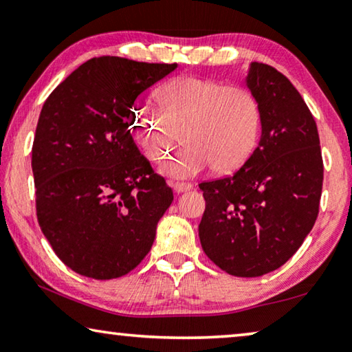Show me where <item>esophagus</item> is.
Returning <instances> with one entry per match:
<instances>
[{
	"label": "esophagus",
	"mask_w": 352,
	"mask_h": 352,
	"mask_svg": "<svg viewBox=\"0 0 352 352\" xmlns=\"http://www.w3.org/2000/svg\"><path fill=\"white\" fill-rule=\"evenodd\" d=\"M172 186H174V190L177 194H180V192H186V190H190L192 189V184L190 183H174L172 184Z\"/></svg>",
	"instance_id": "1"
}]
</instances>
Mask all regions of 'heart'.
<instances>
[{"mask_svg":"<svg viewBox=\"0 0 352 352\" xmlns=\"http://www.w3.org/2000/svg\"><path fill=\"white\" fill-rule=\"evenodd\" d=\"M153 105L132 115V132L151 162L162 160L184 130L186 146L160 166L170 178H190L210 166L239 169L253 153L261 132V105L242 87L197 77H178L155 93Z\"/></svg>","mask_w":352,"mask_h":352,"instance_id":"1","label":"heart"}]
</instances>
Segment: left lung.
Masks as SVG:
<instances>
[{"label":"left lung","instance_id":"8db88e82","mask_svg":"<svg viewBox=\"0 0 352 352\" xmlns=\"http://www.w3.org/2000/svg\"><path fill=\"white\" fill-rule=\"evenodd\" d=\"M245 83L261 105L259 144L233 175L199 184L206 200L199 236L223 272L254 278L285 264L311 233L323 158L315 119L287 77L252 62Z\"/></svg>","mask_w":352,"mask_h":352}]
</instances>
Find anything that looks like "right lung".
<instances>
[{
    "mask_svg": "<svg viewBox=\"0 0 352 352\" xmlns=\"http://www.w3.org/2000/svg\"><path fill=\"white\" fill-rule=\"evenodd\" d=\"M175 68L94 57L45 100L32 146L37 219L58 259L82 276L132 272L174 200L129 126L136 98Z\"/></svg>",
    "mask_w": 352,
    "mask_h": 352,
    "instance_id": "1",
    "label": "right lung"
}]
</instances>
